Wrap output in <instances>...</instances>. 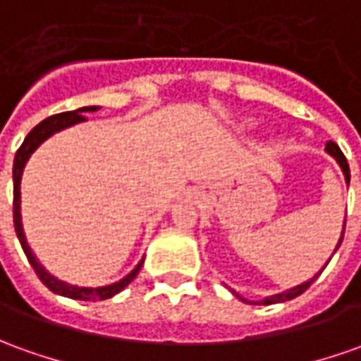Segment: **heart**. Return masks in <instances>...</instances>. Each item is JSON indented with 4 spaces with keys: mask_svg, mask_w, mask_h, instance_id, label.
<instances>
[{
    "mask_svg": "<svg viewBox=\"0 0 361 361\" xmlns=\"http://www.w3.org/2000/svg\"><path fill=\"white\" fill-rule=\"evenodd\" d=\"M245 126H247V128H252V126H253V121H252V119H250V121H245Z\"/></svg>",
    "mask_w": 361,
    "mask_h": 361,
    "instance_id": "heart-1",
    "label": "heart"
}]
</instances>
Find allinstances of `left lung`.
<instances>
[{
    "instance_id": "1",
    "label": "left lung",
    "mask_w": 361,
    "mask_h": 361,
    "mask_svg": "<svg viewBox=\"0 0 361 361\" xmlns=\"http://www.w3.org/2000/svg\"><path fill=\"white\" fill-rule=\"evenodd\" d=\"M326 153L332 159H336V163L340 165V169H342V173H344V178H346V183L350 185V166H348V161H346V157H344V153L340 151V147H338L336 143L334 141H328L326 143ZM344 228H346V220H344ZM344 228H342V235H340V240H338L336 243V250L340 247V243H342V240H344ZM336 250H334V253H336ZM332 253V255H334ZM330 261V259H328ZM328 261L324 263V267L328 265ZM324 267L322 269L318 271L317 275L314 277H310L309 281H305V283H300V285H297V287H293V289H287V290H283V293H277V295H271V297H265L263 300H255V302H250V300H245L243 297H240L235 290H232L233 295L238 297L240 300H243V302H247V305H275V302H285V300H290V299H295V297H299V295H302L305 290L309 289L310 285L314 283V279H318V275L324 271Z\"/></svg>"
}]
</instances>
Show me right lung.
Returning a JSON list of instances; mask_svg holds the SVG:
<instances>
[{"instance_id": "right-lung-1", "label": "right lung", "mask_w": 361, "mask_h": 361, "mask_svg": "<svg viewBox=\"0 0 361 361\" xmlns=\"http://www.w3.org/2000/svg\"><path fill=\"white\" fill-rule=\"evenodd\" d=\"M98 109H100V106H86V108H78L74 109V111H64V114H56V116L47 118L44 121H41L27 137H25L23 145L19 147L13 161V224L17 238H19V242H21V247H23L25 255H27V259L31 263V267L35 269V273L39 275V279L43 281L44 285H47L52 293L62 295V297H68V299L74 300H104L109 299V297H114V295H118L119 290L126 289L129 283L135 279V275H137L139 269H141L145 257L139 261L137 265L133 267V271L128 273L123 279L116 281V283H111V285H104V287H78V285H71V283H66V281H61L59 277H54L52 273H49V271L41 265V261L37 259V255L31 252V247H29V243H27V238H25L23 222H21V176H23L27 161L31 159V155L43 145L47 139L52 137L54 133H59L62 129L72 128V126H76V123L86 121V118H84L82 114L98 111Z\"/></svg>"}]
</instances>
